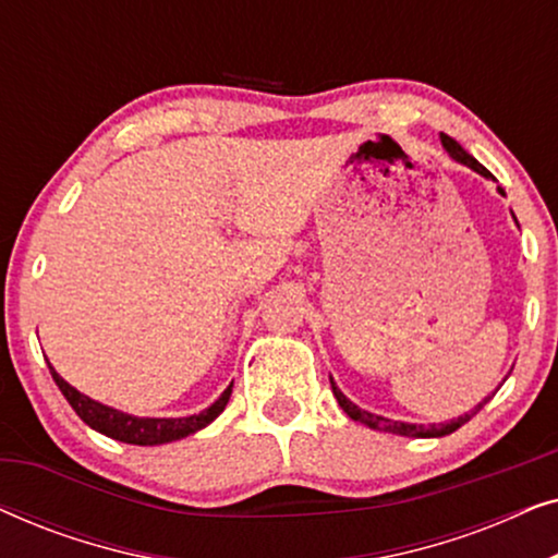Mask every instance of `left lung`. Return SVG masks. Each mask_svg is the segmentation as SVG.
<instances>
[{"label": "left lung", "instance_id": "1", "mask_svg": "<svg viewBox=\"0 0 558 558\" xmlns=\"http://www.w3.org/2000/svg\"><path fill=\"white\" fill-rule=\"evenodd\" d=\"M441 147H445V149L449 151V157H452L454 162H460V165H468L470 170H475L477 174H483V178H487V180H495L493 174L487 172L485 167L480 165L475 157L468 155V151L462 149V144H460V142H454V140H452V136L441 134ZM498 193H500V195H506V190L498 187ZM330 386H332V393H335V399H338V403H340V409L345 411V414H348L350 418H353V422H361V424L371 426V429H378V432H388V434H401V437H422V439H426V437H445V434H452V432H457V429H460L462 424H468L470 418L475 416L480 409H483V403L490 401V396H487V399H485L483 403H477L475 411H470V414H464V416H457V418H452V422H445V424H429V426H424V424L393 422V418H386V416L371 414V411H365V409H357L355 403L350 401L348 396L342 393L338 386H335L332 376H330Z\"/></svg>", "mask_w": 558, "mask_h": 558}]
</instances>
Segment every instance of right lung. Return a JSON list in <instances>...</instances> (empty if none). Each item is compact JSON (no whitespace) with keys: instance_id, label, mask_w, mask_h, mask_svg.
<instances>
[{"instance_id":"obj_1","label":"right lung","mask_w":558,"mask_h":558,"mask_svg":"<svg viewBox=\"0 0 558 558\" xmlns=\"http://www.w3.org/2000/svg\"><path fill=\"white\" fill-rule=\"evenodd\" d=\"M50 368V376L56 380L60 393L65 396L68 403H71L75 414H78L83 422H86L90 429L106 434V437L124 441V445H140V447H155V445H167V441L182 439L187 434H195L208 426L213 418H216L220 411L226 409L228 399H231V388L233 384L220 393V399L208 407L201 414L193 416H180V418H149V416H132L124 414V411L106 407V403H98L94 399H88L86 393H81L78 388H73L68 380L58 376V371Z\"/></svg>"}]
</instances>
